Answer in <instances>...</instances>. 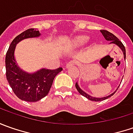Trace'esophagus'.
<instances>
[{"label":"esophagus","instance_id":"esophagus-1","mask_svg":"<svg viewBox=\"0 0 133 133\" xmlns=\"http://www.w3.org/2000/svg\"><path fill=\"white\" fill-rule=\"evenodd\" d=\"M75 64H76V62L74 60H72V61H69L67 64H66V68H69V67H71V66H73L74 65H75Z\"/></svg>","mask_w":133,"mask_h":133}]
</instances>
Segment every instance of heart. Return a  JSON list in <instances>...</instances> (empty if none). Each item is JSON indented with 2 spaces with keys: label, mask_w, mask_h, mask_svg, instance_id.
<instances>
[{
  "label": "heart",
  "mask_w": 133,
  "mask_h": 133,
  "mask_svg": "<svg viewBox=\"0 0 133 133\" xmlns=\"http://www.w3.org/2000/svg\"><path fill=\"white\" fill-rule=\"evenodd\" d=\"M89 40V37L86 35H77L69 41V44L73 48H78L85 44Z\"/></svg>",
  "instance_id": "obj_1"
}]
</instances>
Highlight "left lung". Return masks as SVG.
Instances as JSON below:
<instances>
[{
    "label": "left lung",
    "mask_w": 133,
    "mask_h": 133,
    "mask_svg": "<svg viewBox=\"0 0 133 133\" xmlns=\"http://www.w3.org/2000/svg\"><path fill=\"white\" fill-rule=\"evenodd\" d=\"M101 32L102 33V35L104 36L105 39L107 40V41H110L111 42H110V44H115L116 45H118L119 47L121 48V49L123 51V52H124V59L126 58V49L125 47H124V44L121 43V41H119V39L116 36H115L112 33H111L110 32H108V31H107V30H104V29H102V30H101ZM75 87H76V89L78 91V92H79L80 94L81 95H83V96H84L86 97L87 98H88L90 101H104L105 99H107L108 98H110L111 97L112 95H113L115 94V92H116L115 91V92H113V93H112L110 95H108V96H107V97H104V98H94V97H92V96H90L89 95L87 94L85 92H84L82 89H81L79 87V86L78 84V83H76L75 84Z\"/></svg>",
    "instance_id": "left-lung-1"
}]
</instances>
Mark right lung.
<instances>
[{
  "instance_id": "right-lung-1",
  "label": "right lung",
  "mask_w": 133,
  "mask_h": 133,
  "mask_svg": "<svg viewBox=\"0 0 133 133\" xmlns=\"http://www.w3.org/2000/svg\"><path fill=\"white\" fill-rule=\"evenodd\" d=\"M38 30L29 29L15 37L10 44L6 54V75L14 93L21 100L28 102H35L48 95L55 77L63 69H42L29 74L18 66L14 58L16 44L21 41L29 38L40 36Z\"/></svg>"
}]
</instances>
